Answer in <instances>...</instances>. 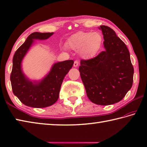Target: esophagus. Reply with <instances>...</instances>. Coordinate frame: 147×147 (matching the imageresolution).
I'll use <instances>...</instances> for the list:
<instances>
[{
    "mask_svg": "<svg viewBox=\"0 0 147 147\" xmlns=\"http://www.w3.org/2000/svg\"><path fill=\"white\" fill-rule=\"evenodd\" d=\"M79 65V61H74V66H75V67H77Z\"/></svg>",
    "mask_w": 147,
    "mask_h": 147,
    "instance_id": "34e87169",
    "label": "esophagus"
}]
</instances>
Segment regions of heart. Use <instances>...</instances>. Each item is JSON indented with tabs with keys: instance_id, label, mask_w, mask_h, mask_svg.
Segmentation results:
<instances>
[{
	"instance_id": "heart-1",
	"label": "heart",
	"mask_w": 147,
	"mask_h": 147,
	"mask_svg": "<svg viewBox=\"0 0 147 147\" xmlns=\"http://www.w3.org/2000/svg\"><path fill=\"white\" fill-rule=\"evenodd\" d=\"M103 40V36L100 32L80 31L68 38L66 45L74 51H79L82 57L88 59L98 53Z\"/></svg>"
}]
</instances>
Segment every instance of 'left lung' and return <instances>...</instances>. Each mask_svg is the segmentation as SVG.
<instances>
[{
    "mask_svg": "<svg viewBox=\"0 0 147 147\" xmlns=\"http://www.w3.org/2000/svg\"><path fill=\"white\" fill-rule=\"evenodd\" d=\"M105 51L82 59L79 71L88 98L102 106L123 98L133 83L134 68L125 44L109 27L100 26Z\"/></svg>",
    "mask_w": 147,
    "mask_h": 147,
    "instance_id": "8db88e82",
    "label": "left lung"
}]
</instances>
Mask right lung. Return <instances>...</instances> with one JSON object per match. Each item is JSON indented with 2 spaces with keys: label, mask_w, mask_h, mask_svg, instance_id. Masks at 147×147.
<instances>
[{
  "label": "right lung",
  "mask_w": 147,
  "mask_h": 147,
  "mask_svg": "<svg viewBox=\"0 0 147 147\" xmlns=\"http://www.w3.org/2000/svg\"><path fill=\"white\" fill-rule=\"evenodd\" d=\"M52 34L53 32L32 33L14 54L10 75L12 90L14 95L27 106L42 108L54 104L59 98L65 76L73 66V60L57 63L52 66L47 76L40 82L36 84L29 81L22 73V60L32 45L33 40H45Z\"/></svg>",
  "instance_id": "obj_1"
}]
</instances>
